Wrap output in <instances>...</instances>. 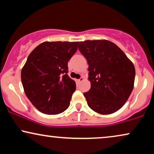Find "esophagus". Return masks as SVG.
Segmentation results:
<instances>
[{
    "label": "esophagus",
    "mask_w": 154,
    "mask_h": 154,
    "mask_svg": "<svg viewBox=\"0 0 154 154\" xmlns=\"http://www.w3.org/2000/svg\"><path fill=\"white\" fill-rule=\"evenodd\" d=\"M84 80H85V77H81L79 79H76V82H77V83H80V82H83Z\"/></svg>",
    "instance_id": "obj_1"
}]
</instances>
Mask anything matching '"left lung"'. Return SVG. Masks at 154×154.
Here are the masks:
<instances>
[{"instance_id":"1","label":"left lung","mask_w":154,"mask_h":154,"mask_svg":"<svg viewBox=\"0 0 154 154\" xmlns=\"http://www.w3.org/2000/svg\"><path fill=\"white\" fill-rule=\"evenodd\" d=\"M79 50L89 65L91 89L84 93L88 106L101 115L118 111L134 88L135 68L132 62L108 40L80 42Z\"/></svg>"}]
</instances>
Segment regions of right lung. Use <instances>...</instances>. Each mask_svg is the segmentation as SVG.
I'll return each instance as SVG.
<instances>
[{
    "label": "right lung",
    "mask_w": 154,
    "mask_h": 154,
    "mask_svg": "<svg viewBox=\"0 0 154 154\" xmlns=\"http://www.w3.org/2000/svg\"><path fill=\"white\" fill-rule=\"evenodd\" d=\"M78 42H45L28 56L21 71L24 93L32 105L47 115H57L69 107L75 82L67 75V62Z\"/></svg>",
    "instance_id": "right-lung-1"
}]
</instances>
